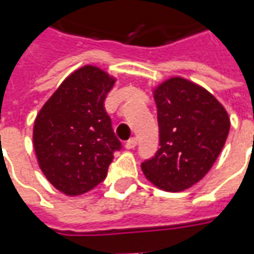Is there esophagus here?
I'll return each mask as SVG.
<instances>
[{"instance_id": "obj_1", "label": "esophagus", "mask_w": 254, "mask_h": 254, "mask_svg": "<svg viewBox=\"0 0 254 254\" xmlns=\"http://www.w3.org/2000/svg\"><path fill=\"white\" fill-rule=\"evenodd\" d=\"M137 145V138L136 137H132V138H129L127 141V144H125V147H127V149H132L134 148Z\"/></svg>"}]
</instances>
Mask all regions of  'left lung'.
<instances>
[{
    "label": "left lung",
    "instance_id": "left-lung-1",
    "mask_svg": "<svg viewBox=\"0 0 254 254\" xmlns=\"http://www.w3.org/2000/svg\"><path fill=\"white\" fill-rule=\"evenodd\" d=\"M159 149L141 163L144 176L167 191L201 180L218 159L230 130L227 111L208 91L173 77L155 89Z\"/></svg>",
    "mask_w": 254,
    "mask_h": 254
}]
</instances>
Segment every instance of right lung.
Wrapping results in <instances>:
<instances>
[{
  "instance_id": "add662e5",
  "label": "right lung",
  "mask_w": 254,
  "mask_h": 254,
  "mask_svg": "<svg viewBox=\"0 0 254 254\" xmlns=\"http://www.w3.org/2000/svg\"><path fill=\"white\" fill-rule=\"evenodd\" d=\"M114 78L99 67H80L42 107L34 125V148L43 174L67 196L94 189L122 148L105 109Z\"/></svg>"
}]
</instances>
